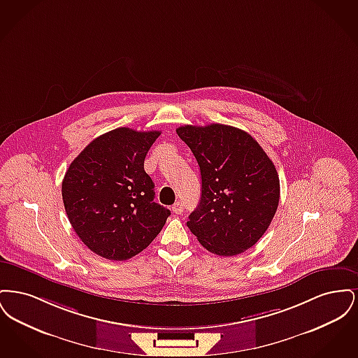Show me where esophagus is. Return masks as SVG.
<instances>
[{"label": "esophagus", "instance_id": "1", "mask_svg": "<svg viewBox=\"0 0 358 358\" xmlns=\"http://www.w3.org/2000/svg\"><path fill=\"white\" fill-rule=\"evenodd\" d=\"M171 210H173V213L180 215V213L184 210V204L180 203V201H177L176 204H173V206H171Z\"/></svg>", "mask_w": 358, "mask_h": 358}]
</instances>
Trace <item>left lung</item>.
<instances>
[{
    "label": "left lung",
    "mask_w": 358,
    "mask_h": 358,
    "mask_svg": "<svg viewBox=\"0 0 358 358\" xmlns=\"http://www.w3.org/2000/svg\"><path fill=\"white\" fill-rule=\"evenodd\" d=\"M201 171V199L187 228L209 252L234 256L273 222L280 185L273 161L248 133L220 123L178 127Z\"/></svg>",
    "instance_id": "left-lung-1"
}]
</instances>
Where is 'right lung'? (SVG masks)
<instances>
[{
    "label": "right lung",
    "mask_w": 358,
    "mask_h": 358,
    "mask_svg": "<svg viewBox=\"0 0 358 358\" xmlns=\"http://www.w3.org/2000/svg\"><path fill=\"white\" fill-rule=\"evenodd\" d=\"M161 131L120 127L95 138L66 171L62 194L85 245L108 260H127L161 232L171 210L154 203L145 157Z\"/></svg>",
    "instance_id": "right-lung-1"
}]
</instances>
